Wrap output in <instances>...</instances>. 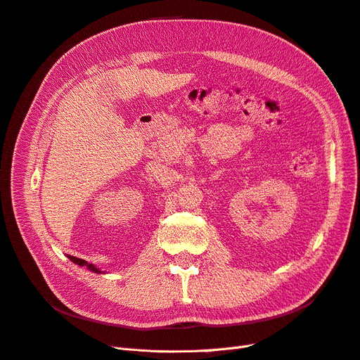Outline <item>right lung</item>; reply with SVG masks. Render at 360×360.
Masks as SVG:
<instances>
[{
	"mask_svg": "<svg viewBox=\"0 0 360 360\" xmlns=\"http://www.w3.org/2000/svg\"><path fill=\"white\" fill-rule=\"evenodd\" d=\"M69 258H70V262H74L75 264H78V266H87L91 271H96V273H100V270L97 269V267H94L93 264H90V263H87L85 260H82V258H77V257H74V255H68Z\"/></svg>",
	"mask_w": 360,
	"mask_h": 360,
	"instance_id": "1",
	"label": "right lung"
}]
</instances>
